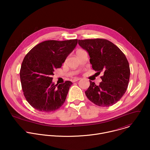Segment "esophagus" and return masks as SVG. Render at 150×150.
Listing matches in <instances>:
<instances>
[{"label": "esophagus", "instance_id": "34e87169", "mask_svg": "<svg viewBox=\"0 0 150 150\" xmlns=\"http://www.w3.org/2000/svg\"><path fill=\"white\" fill-rule=\"evenodd\" d=\"M80 79H81V78H75L73 79L72 80V82H76V81H79Z\"/></svg>", "mask_w": 150, "mask_h": 150}]
</instances>
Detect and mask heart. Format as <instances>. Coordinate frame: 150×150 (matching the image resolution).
<instances>
[{
  "label": "heart",
  "instance_id": "1",
  "mask_svg": "<svg viewBox=\"0 0 150 150\" xmlns=\"http://www.w3.org/2000/svg\"><path fill=\"white\" fill-rule=\"evenodd\" d=\"M79 50H78L76 51V52H78V51H79Z\"/></svg>",
  "mask_w": 150,
  "mask_h": 150
}]
</instances>
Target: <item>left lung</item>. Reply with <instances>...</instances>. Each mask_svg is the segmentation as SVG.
Masks as SVG:
<instances>
[{
  "label": "left lung",
  "mask_w": 150,
  "mask_h": 150,
  "mask_svg": "<svg viewBox=\"0 0 150 150\" xmlns=\"http://www.w3.org/2000/svg\"><path fill=\"white\" fill-rule=\"evenodd\" d=\"M78 44L88 52L93 69L104 74L98 85L90 81L85 95L98 106L109 107L116 103L125 93L129 81V65L125 54L106 39L78 40Z\"/></svg>",
  "instance_id": "8db88e82"
}]
</instances>
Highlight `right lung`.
<instances>
[{
    "instance_id": "right-lung-1",
    "label": "right lung",
    "mask_w": 150,
    "mask_h": 150,
    "mask_svg": "<svg viewBox=\"0 0 150 150\" xmlns=\"http://www.w3.org/2000/svg\"><path fill=\"white\" fill-rule=\"evenodd\" d=\"M78 40H47L34 46L25 56L20 69L24 95L34 109L49 113L59 109L65 103L72 82L52 83L55 69L61 68L73 51Z\"/></svg>"
}]
</instances>
